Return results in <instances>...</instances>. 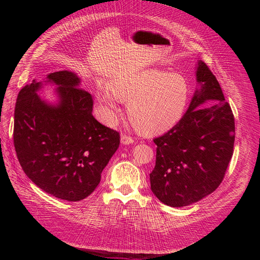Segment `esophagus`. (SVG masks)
<instances>
[{
  "mask_svg": "<svg viewBox=\"0 0 260 260\" xmlns=\"http://www.w3.org/2000/svg\"><path fill=\"white\" fill-rule=\"evenodd\" d=\"M134 142V139L132 137H129V136H126V135H122L121 137V143L124 144V145H128V144H132Z\"/></svg>",
  "mask_w": 260,
  "mask_h": 260,
  "instance_id": "esophagus-1",
  "label": "esophagus"
}]
</instances>
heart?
Returning <instances> with one entry per match:
<instances>
[{
  "label": "heart",
  "instance_id": "1",
  "mask_svg": "<svg viewBox=\"0 0 260 260\" xmlns=\"http://www.w3.org/2000/svg\"><path fill=\"white\" fill-rule=\"evenodd\" d=\"M189 93L182 75L152 68L113 80L109 89L98 88L97 98L108 121L118 112L117 100L127 102L135 126L146 135H159L178 124L186 112Z\"/></svg>",
  "mask_w": 260,
  "mask_h": 260
}]
</instances>
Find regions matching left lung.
I'll list each match as a JSON object with an SVG mask.
<instances>
[{"instance_id": "obj_1", "label": "left lung", "mask_w": 260, "mask_h": 260, "mask_svg": "<svg viewBox=\"0 0 260 260\" xmlns=\"http://www.w3.org/2000/svg\"><path fill=\"white\" fill-rule=\"evenodd\" d=\"M198 88L182 119L161 137L149 174L154 195L181 208L213 193L221 183L235 141V122L216 77L202 61L196 65ZM210 101L209 107L200 106Z\"/></svg>"}]
</instances>
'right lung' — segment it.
<instances>
[{
    "label": "right lung",
    "instance_id": "right-lung-1",
    "mask_svg": "<svg viewBox=\"0 0 260 260\" xmlns=\"http://www.w3.org/2000/svg\"><path fill=\"white\" fill-rule=\"evenodd\" d=\"M80 82L68 71L32 80L20 90L15 108L13 143L24 173L44 192L67 201L93 192L120 144L119 133L93 118L91 95ZM43 83L57 86V104L36 93Z\"/></svg>",
    "mask_w": 260,
    "mask_h": 260
}]
</instances>
